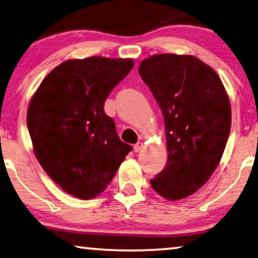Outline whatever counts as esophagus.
<instances>
[{"label":"esophagus","instance_id":"34e87169","mask_svg":"<svg viewBox=\"0 0 258 258\" xmlns=\"http://www.w3.org/2000/svg\"><path fill=\"white\" fill-rule=\"evenodd\" d=\"M133 148H134V151H136V153H139V151L142 149V142H138V144L134 145Z\"/></svg>","mask_w":258,"mask_h":258}]
</instances>
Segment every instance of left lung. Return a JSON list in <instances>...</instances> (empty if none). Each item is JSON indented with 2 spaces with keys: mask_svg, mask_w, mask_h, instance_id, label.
<instances>
[{
  "mask_svg": "<svg viewBox=\"0 0 258 258\" xmlns=\"http://www.w3.org/2000/svg\"><path fill=\"white\" fill-rule=\"evenodd\" d=\"M139 73L165 125L167 163L150 185L170 201L188 198L222 159L231 131L230 99L214 69L191 55H153Z\"/></svg>",
  "mask_w": 258,
  "mask_h": 258,
  "instance_id": "8db88e82",
  "label": "left lung"
}]
</instances>
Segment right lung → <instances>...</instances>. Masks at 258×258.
Returning a JSON list of instances; mask_svg holds the SVG:
<instances>
[{
    "label": "right lung",
    "mask_w": 258,
    "mask_h": 258,
    "mask_svg": "<svg viewBox=\"0 0 258 258\" xmlns=\"http://www.w3.org/2000/svg\"><path fill=\"white\" fill-rule=\"evenodd\" d=\"M133 65L132 58L100 56L65 60L30 101L27 127L35 157L56 185L78 199L100 195L132 150L103 108Z\"/></svg>",
    "instance_id": "1"
}]
</instances>
